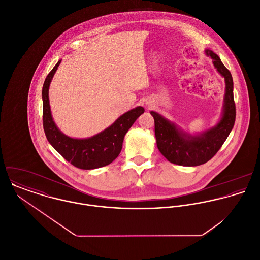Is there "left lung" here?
I'll return each instance as SVG.
<instances>
[{"instance_id": "left-lung-1", "label": "left lung", "mask_w": 260, "mask_h": 260, "mask_svg": "<svg viewBox=\"0 0 260 260\" xmlns=\"http://www.w3.org/2000/svg\"><path fill=\"white\" fill-rule=\"evenodd\" d=\"M205 52L212 58L214 67L225 79L224 111L220 122L204 133L192 136L179 130L158 113L150 112L155 122V136L159 151L169 162L181 166H198L209 161L221 148L235 122L236 109L231 73L215 53L210 50Z\"/></svg>"}]
</instances>
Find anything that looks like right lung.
I'll use <instances>...</instances> for the list:
<instances>
[{
  "label": "right lung",
  "mask_w": 260,
  "mask_h": 260,
  "mask_svg": "<svg viewBox=\"0 0 260 260\" xmlns=\"http://www.w3.org/2000/svg\"><path fill=\"white\" fill-rule=\"evenodd\" d=\"M60 63L61 60L46 77L42 90L43 127L46 137L54 149L77 168L90 170L109 165L120 154L125 134L145 110L139 106L123 114L110 127L91 138L74 139L64 135L53 121L48 95L50 83Z\"/></svg>",
  "instance_id": "obj_1"
}]
</instances>
